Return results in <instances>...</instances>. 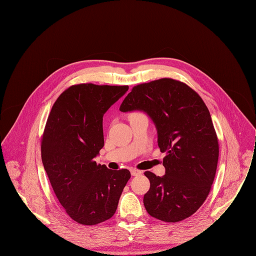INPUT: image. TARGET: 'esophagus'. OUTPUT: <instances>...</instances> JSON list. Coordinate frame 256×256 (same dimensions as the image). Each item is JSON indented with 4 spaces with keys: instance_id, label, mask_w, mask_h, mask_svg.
Returning <instances> with one entry per match:
<instances>
[{
    "instance_id": "1",
    "label": "esophagus",
    "mask_w": 256,
    "mask_h": 256,
    "mask_svg": "<svg viewBox=\"0 0 256 256\" xmlns=\"http://www.w3.org/2000/svg\"><path fill=\"white\" fill-rule=\"evenodd\" d=\"M131 175L132 176H137V175H140L142 173L141 170H138V169H131Z\"/></svg>"
}]
</instances>
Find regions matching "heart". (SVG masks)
Segmentation results:
<instances>
[{
  "label": "heart",
  "mask_w": 256,
  "mask_h": 256,
  "mask_svg": "<svg viewBox=\"0 0 256 256\" xmlns=\"http://www.w3.org/2000/svg\"><path fill=\"white\" fill-rule=\"evenodd\" d=\"M133 114H134V113H133Z\"/></svg>",
  "instance_id": "b5f03b06"
}]
</instances>
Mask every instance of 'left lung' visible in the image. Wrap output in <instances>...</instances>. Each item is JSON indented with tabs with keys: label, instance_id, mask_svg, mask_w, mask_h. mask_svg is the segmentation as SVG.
<instances>
[{
	"label": "left lung",
	"instance_id": "1",
	"mask_svg": "<svg viewBox=\"0 0 256 256\" xmlns=\"http://www.w3.org/2000/svg\"><path fill=\"white\" fill-rule=\"evenodd\" d=\"M120 111L142 110L153 120L158 146L165 152V175L144 174L150 188L143 202L147 212L165 222L194 214L206 200L214 181L218 138L202 98L185 83L162 78L136 85Z\"/></svg>",
	"mask_w": 256,
	"mask_h": 256
}]
</instances>
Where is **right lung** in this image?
<instances>
[{
    "label": "right lung",
    "mask_w": 256,
    "mask_h": 256,
    "mask_svg": "<svg viewBox=\"0 0 256 256\" xmlns=\"http://www.w3.org/2000/svg\"><path fill=\"white\" fill-rule=\"evenodd\" d=\"M128 86L72 85L54 103L41 139L42 161L66 213L83 225L110 219L131 177L94 158L104 146L103 116Z\"/></svg>",
    "instance_id": "1"
}]
</instances>
